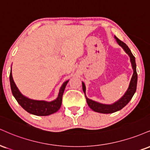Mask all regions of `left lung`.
Wrapping results in <instances>:
<instances>
[{
  "mask_svg": "<svg viewBox=\"0 0 150 150\" xmlns=\"http://www.w3.org/2000/svg\"><path fill=\"white\" fill-rule=\"evenodd\" d=\"M115 39H116L117 43L124 49V50L126 52V53L128 54V55L129 56L130 60H131V65H132V68L133 70V73L132 77H131V82H130L129 88H128L127 91H126L125 93H124L122 98L119 99L117 101L115 102L114 103L110 105L100 103H98L96 101H94V100H91V99H89L85 95L86 103H87L89 107L91 108V110H93V111L97 112L103 113V114H110V113L115 112L120 110H122L124 107H125V106L129 103L130 100H131V98H132L133 96L134 95L135 92H136L137 87L138 75H137L136 72V60H135V57L133 55V54L131 53V50H130V49L129 48V47H128L125 43L122 42V41H121L120 39H118L117 37H115ZM82 89L84 94H85L86 86L84 83L83 82Z\"/></svg>",
  "mask_w": 150,
  "mask_h": 150,
  "instance_id": "1",
  "label": "left lung"
}]
</instances>
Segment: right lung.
Instances as JSON below:
<instances>
[{"instance_id": "obj_1", "label": "right lung", "mask_w": 150, "mask_h": 150, "mask_svg": "<svg viewBox=\"0 0 150 150\" xmlns=\"http://www.w3.org/2000/svg\"><path fill=\"white\" fill-rule=\"evenodd\" d=\"M10 82L12 94L17 100L18 103L25 110L30 114L37 115V116H48V115L57 112L60 109L61 103H62L63 94H64L65 88H66V84H68V80L66 81L62 84L57 99L51 102L32 100V99L27 98L23 94H21L12 78V68L10 74Z\"/></svg>"}]
</instances>
